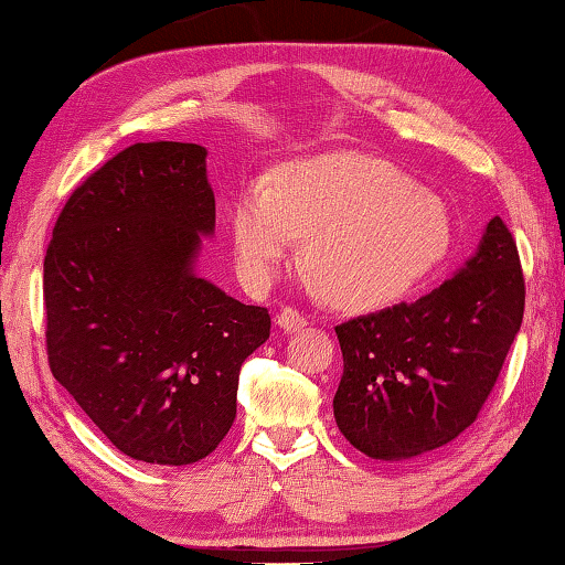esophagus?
Instances as JSON below:
<instances>
[{"mask_svg": "<svg viewBox=\"0 0 565 565\" xmlns=\"http://www.w3.org/2000/svg\"><path fill=\"white\" fill-rule=\"evenodd\" d=\"M276 323H279L284 331H296V329H303L309 321H306L303 313L291 309V306H286V309H281L279 317H276Z\"/></svg>", "mask_w": 565, "mask_h": 565, "instance_id": "34e87169", "label": "esophagus"}]
</instances>
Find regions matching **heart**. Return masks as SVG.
Returning a JSON list of instances; mask_svg holds the SVG:
<instances>
[{
  "instance_id": "heart-1",
  "label": "heart",
  "mask_w": 565,
  "mask_h": 565,
  "mask_svg": "<svg viewBox=\"0 0 565 565\" xmlns=\"http://www.w3.org/2000/svg\"><path fill=\"white\" fill-rule=\"evenodd\" d=\"M306 234L303 259L341 309H384L418 289L454 242L448 209L384 159L327 154L286 164L271 189L246 186L232 209L244 279L262 289Z\"/></svg>"
}]
</instances>
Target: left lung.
Here are the masks:
<instances>
[{
  "instance_id": "1",
  "label": "left lung",
  "mask_w": 565,
  "mask_h": 565,
  "mask_svg": "<svg viewBox=\"0 0 565 565\" xmlns=\"http://www.w3.org/2000/svg\"><path fill=\"white\" fill-rule=\"evenodd\" d=\"M525 281L501 216L454 279L414 303L337 327L343 353L337 426L361 454L408 461L466 431L521 329Z\"/></svg>"
}]
</instances>
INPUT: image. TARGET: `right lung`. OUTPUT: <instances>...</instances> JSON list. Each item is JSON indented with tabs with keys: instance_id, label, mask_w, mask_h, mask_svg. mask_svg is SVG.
I'll list each match as a JSON object with an SVG mask.
<instances>
[{
	"instance_id": "add662e5",
	"label": "right lung",
	"mask_w": 565,
	"mask_h": 565,
	"mask_svg": "<svg viewBox=\"0 0 565 565\" xmlns=\"http://www.w3.org/2000/svg\"><path fill=\"white\" fill-rule=\"evenodd\" d=\"M216 222L206 149L131 145L66 199L44 256L46 359L137 461L196 463L236 418L238 371L269 339L264 306L194 274Z\"/></svg>"
}]
</instances>
